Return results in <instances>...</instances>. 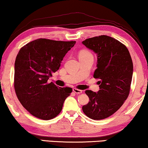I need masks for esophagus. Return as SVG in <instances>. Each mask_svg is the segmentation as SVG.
Wrapping results in <instances>:
<instances>
[{
	"mask_svg": "<svg viewBox=\"0 0 148 148\" xmlns=\"http://www.w3.org/2000/svg\"><path fill=\"white\" fill-rule=\"evenodd\" d=\"M73 92L74 93H76V94H81V93L82 92V91L77 88H73Z\"/></svg>",
	"mask_w": 148,
	"mask_h": 148,
	"instance_id": "34e87169",
	"label": "esophagus"
}]
</instances>
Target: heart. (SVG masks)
Instances as JSON below:
<instances>
[{
    "label": "heart",
    "instance_id": "b5f03b06",
    "mask_svg": "<svg viewBox=\"0 0 148 148\" xmlns=\"http://www.w3.org/2000/svg\"><path fill=\"white\" fill-rule=\"evenodd\" d=\"M85 54H90L89 52H88V51H82V52L80 53V56L81 55H85Z\"/></svg>",
    "mask_w": 148,
    "mask_h": 148
}]
</instances>
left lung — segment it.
I'll return each mask as SVG.
<instances>
[{"label":"left lung","mask_w":148,"mask_h":148,"mask_svg":"<svg viewBox=\"0 0 148 148\" xmlns=\"http://www.w3.org/2000/svg\"><path fill=\"white\" fill-rule=\"evenodd\" d=\"M82 43L97 54L94 78L100 79L97 92L85 91L90 101L82 111L92 119H104L115 113L128 97L134 70L132 58L126 46L107 35L86 39Z\"/></svg>","instance_id":"8db88e82"}]
</instances>
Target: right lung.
Listing matches in <instances>:
<instances>
[{"mask_svg": "<svg viewBox=\"0 0 148 148\" xmlns=\"http://www.w3.org/2000/svg\"><path fill=\"white\" fill-rule=\"evenodd\" d=\"M75 43V41L38 39L18 51L14 62V90L21 105L35 117L43 120L55 117L72 92L71 88L58 87L47 80L59 70L64 56Z\"/></svg>", "mask_w": 148, "mask_h": 148, "instance_id": "add662e5", "label": "right lung"}]
</instances>
